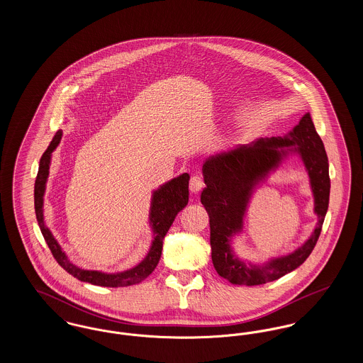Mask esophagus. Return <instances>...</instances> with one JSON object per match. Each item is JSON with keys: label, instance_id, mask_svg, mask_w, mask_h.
Segmentation results:
<instances>
[{"label": "esophagus", "instance_id": "esophagus-1", "mask_svg": "<svg viewBox=\"0 0 363 363\" xmlns=\"http://www.w3.org/2000/svg\"><path fill=\"white\" fill-rule=\"evenodd\" d=\"M204 188V181L200 175H193L190 178L189 189L191 193H199L200 190Z\"/></svg>", "mask_w": 363, "mask_h": 363}]
</instances>
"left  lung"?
<instances>
[{"label":"left lung","instance_id":"left-lung-1","mask_svg":"<svg viewBox=\"0 0 363 363\" xmlns=\"http://www.w3.org/2000/svg\"><path fill=\"white\" fill-rule=\"evenodd\" d=\"M291 153L300 155L310 175L318 225L306 243L291 254L264 264L243 263L230 247L232 238L241 232L254 189ZM203 175L207 186L201 193V204L209 216L212 262L220 277L238 286H259L290 274L311 256L328 211L330 179L328 156L309 113L283 138H259L209 156Z\"/></svg>","mask_w":363,"mask_h":363}]
</instances>
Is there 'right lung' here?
I'll return each instance as SVG.
<instances>
[{"label":"right lung","instance_id":"right-lung-1","mask_svg":"<svg viewBox=\"0 0 363 363\" xmlns=\"http://www.w3.org/2000/svg\"><path fill=\"white\" fill-rule=\"evenodd\" d=\"M62 138V130H58L55 136L52 138L50 145L45 151V154L40 157L39 162V170L35 179L34 200L35 213L36 220L40 227V231L43 234V238L48 243L50 252L57 262L68 272L72 277L91 283L94 286H102V287H126L132 284H138L143 281L145 277H150L152 271L155 269L160 256H162V247L163 240L169 231V228L173 225L175 216L179 211L186 207L189 201V174H181L179 177L173 178L172 181L162 185L159 189L154 190L152 199H151V208H150V225L152 228V242L150 246V250L143 261H140L138 265H135L130 269L117 272V274H106L101 271H88L76 267L73 262H70L65 252L61 249L60 243L54 238L52 231L45 223L43 216V196L46 190V182L49 177V169L52 162V154L57 145L60 144Z\"/></svg>","mask_w":363,"mask_h":363}]
</instances>
